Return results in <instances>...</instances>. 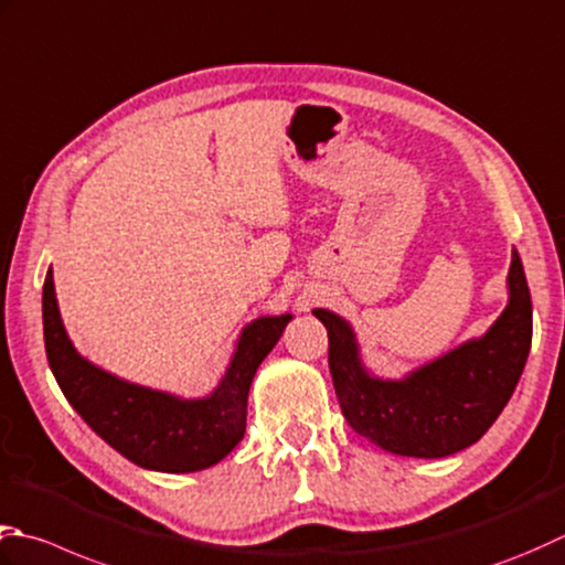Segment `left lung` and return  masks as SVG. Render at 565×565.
Returning <instances> with one entry per match:
<instances>
[{"label": "left lung", "mask_w": 565, "mask_h": 565, "mask_svg": "<svg viewBox=\"0 0 565 565\" xmlns=\"http://www.w3.org/2000/svg\"><path fill=\"white\" fill-rule=\"evenodd\" d=\"M507 306L480 338L404 374L377 377L362 362L345 318L316 308L328 330V364L348 424L370 444L406 458H446L468 448L512 399L532 348V296L519 252L507 274Z\"/></svg>", "instance_id": "obj_1"}]
</instances>
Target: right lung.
I'll return each mask as SVG.
<instances>
[{
  "label": "right lung",
  "instance_id": "1",
  "mask_svg": "<svg viewBox=\"0 0 565 565\" xmlns=\"http://www.w3.org/2000/svg\"><path fill=\"white\" fill-rule=\"evenodd\" d=\"M41 311L49 367L65 399L119 456L157 472H198L235 450L245 436L254 374L294 318H254L242 328L215 390L185 399L121 380L83 358L65 333L51 269L43 281Z\"/></svg>",
  "mask_w": 565,
  "mask_h": 565
}]
</instances>
